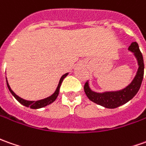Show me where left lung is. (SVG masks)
<instances>
[{"label": "left lung", "instance_id": "1", "mask_svg": "<svg viewBox=\"0 0 146 146\" xmlns=\"http://www.w3.org/2000/svg\"><path fill=\"white\" fill-rule=\"evenodd\" d=\"M128 50L134 54L137 60L138 69L136 76L134 77L132 82L125 88L116 91H106L103 93H97L90 88L89 82H86L84 86L85 93L88 98L94 103L106 108H116L122 106L137 94L142 82L144 77V60L142 54L141 52L139 46L137 42H133L128 47Z\"/></svg>", "mask_w": 146, "mask_h": 146}]
</instances>
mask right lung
Here are the masks:
<instances>
[{
  "mask_svg": "<svg viewBox=\"0 0 146 146\" xmlns=\"http://www.w3.org/2000/svg\"><path fill=\"white\" fill-rule=\"evenodd\" d=\"M68 73H65V74H64L63 76L60 78V82H59V84H58L57 88H56V91H55V92H54L51 96H49V97H48V98H43V99L37 100V101H28V100H26V99H23V98H20L19 96H18V95H17V94L14 93L13 90H11L10 86H9V83H8L7 78H6V83H7L8 89H9V90L10 91V93L13 94V97L16 98V99H17V100H18V102L21 103V104H23V106H25V107H27V108H31V109H38V108L46 107V106H48V105H49V104L52 103L56 99L58 94H59V92H60V88L61 83H62V82H63L64 78H65V77H67V75H68Z\"/></svg>",
  "mask_w": 146,
  "mask_h": 146,
  "instance_id": "add662e5",
  "label": "right lung"
}]
</instances>
